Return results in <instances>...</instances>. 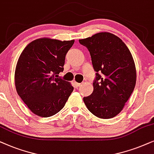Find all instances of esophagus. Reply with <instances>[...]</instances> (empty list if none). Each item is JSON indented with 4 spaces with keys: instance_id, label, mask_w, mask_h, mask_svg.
<instances>
[{
    "instance_id": "esophagus-1",
    "label": "esophagus",
    "mask_w": 154,
    "mask_h": 154,
    "mask_svg": "<svg viewBox=\"0 0 154 154\" xmlns=\"http://www.w3.org/2000/svg\"><path fill=\"white\" fill-rule=\"evenodd\" d=\"M74 84H75V86H76V87H79V86L81 85V84H80V83L76 82H74Z\"/></svg>"
}]
</instances>
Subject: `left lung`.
Returning <instances> with one entry per match:
<instances>
[{"mask_svg": "<svg viewBox=\"0 0 154 154\" xmlns=\"http://www.w3.org/2000/svg\"><path fill=\"white\" fill-rule=\"evenodd\" d=\"M79 42L89 51L96 79L92 94L83 100L88 110L102 119L123 109L136 85L134 59L125 44L109 32H100Z\"/></svg>", "mask_w": 154, "mask_h": 154, "instance_id": "1", "label": "left lung"}]
</instances>
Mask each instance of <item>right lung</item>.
I'll return each instance as SVG.
<instances>
[{"label":"right lung","mask_w":154,"mask_h":154,"mask_svg":"<svg viewBox=\"0 0 154 154\" xmlns=\"http://www.w3.org/2000/svg\"><path fill=\"white\" fill-rule=\"evenodd\" d=\"M75 40L40 38L26 46L19 57L15 72V88L29 109L48 118L65 106L73 87L58 77L65 56Z\"/></svg>","instance_id":"add662e5"}]
</instances>
